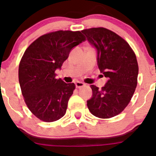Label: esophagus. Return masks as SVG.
<instances>
[{
  "instance_id": "obj_1",
  "label": "esophagus",
  "mask_w": 156,
  "mask_h": 156,
  "mask_svg": "<svg viewBox=\"0 0 156 156\" xmlns=\"http://www.w3.org/2000/svg\"><path fill=\"white\" fill-rule=\"evenodd\" d=\"M85 86V84L83 83H82V82H76V88L79 89V88H82V87H84Z\"/></svg>"
}]
</instances>
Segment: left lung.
Segmentation results:
<instances>
[{
  "mask_svg": "<svg viewBox=\"0 0 156 156\" xmlns=\"http://www.w3.org/2000/svg\"><path fill=\"white\" fill-rule=\"evenodd\" d=\"M81 32L96 48L98 67L108 78L101 89L90 86L92 97L87 101V106L97 117H115L126 108L136 88V57L124 39L107 28H92Z\"/></svg>",
  "mask_w": 156,
  "mask_h": 156,
  "instance_id": "obj_1",
  "label": "left lung"
}]
</instances>
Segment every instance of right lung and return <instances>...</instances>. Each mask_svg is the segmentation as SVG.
Instances as JSON below:
<instances>
[{
  "label": "right lung",
  "instance_id": "obj_1",
  "mask_svg": "<svg viewBox=\"0 0 156 156\" xmlns=\"http://www.w3.org/2000/svg\"><path fill=\"white\" fill-rule=\"evenodd\" d=\"M86 40L80 31L46 34L28 46L19 64V83L27 106L40 120L51 122L66 114L76 86L55 78L69 52Z\"/></svg>",
  "mask_w": 156,
  "mask_h": 156
}]
</instances>
